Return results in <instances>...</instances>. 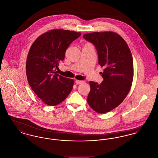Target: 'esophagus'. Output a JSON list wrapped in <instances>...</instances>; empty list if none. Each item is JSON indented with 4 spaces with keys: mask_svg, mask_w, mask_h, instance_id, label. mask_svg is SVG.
<instances>
[{
    "mask_svg": "<svg viewBox=\"0 0 158 158\" xmlns=\"http://www.w3.org/2000/svg\"><path fill=\"white\" fill-rule=\"evenodd\" d=\"M75 82L76 84H81V83H82L83 82V81L76 80Z\"/></svg>",
    "mask_w": 158,
    "mask_h": 158,
    "instance_id": "obj_1",
    "label": "esophagus"
}]
</instances>
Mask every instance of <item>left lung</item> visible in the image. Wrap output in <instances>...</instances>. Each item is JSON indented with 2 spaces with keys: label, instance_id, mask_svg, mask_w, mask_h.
<instances>
[{
  "label": "left lung",
  "instance_id": "left-lung-1",
  "mask_svg": "<svg viewBox=\"0 0 158 158\" xmlns=\"http://www.w3.org/2000/svg\"><path fill=\"white\" fill-rule=\"evenodd\" d=\"M97 50L98 63L104 67L101 84L90 81L88 103L97 113H108L124 101L133 79V60L125 40L114 32H94L83 35Z\"/></svg>",
  "mask_w": 158,
  "mask_h": 158
}]
</instances>
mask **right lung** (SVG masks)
<instances>
[{
    "label": "right lung",
    "mask_w": 158,
    "mask_h": 158,
    "mask_svg": "<svg viewBox=\"0 0 158 158\" xmlns=\"http://www.w3.org/2000/svg\"><path fill=\"white\" fill-rule=\"evenodd\" d=\"M81 32L56 29L43 34L31 46L26 62V73L32 90L45 104L63 102L72 90L74 81L57 74L65 52Z\"/></svg>",
    "instance_id": "add662e5"
}]
</instances>
